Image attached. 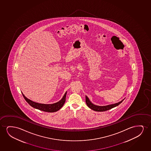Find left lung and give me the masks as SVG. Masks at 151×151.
<instances>
[{"instance_id": "obj_1", "label": "left lung", "mask_w": 151, "mask_h": 151, "mask_svg": "<svg viewBox=\"0 0 151 151\" xmlns=\"http://www.w3.org/2000/svg\"><path fill=\"white\" fill-rule=\"evenodd\" d=\"M124 99H123L120 102L117 103L111 104V105H109L99 106L95 105L94 104L92 103L89 100V98L87 97V96H86V102L87 106L90 109L94 110L95 111H107V110H108L111 109L112 108L115 107L116 106L120 105V104L121 103L122 101H124Z\"/></svg>"}]
</instances>
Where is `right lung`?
<instances>
[{
  "mask_svg": "<svg viewBox=\"0 0 151 151\" xmlns=\"http://www.w3.org/2000/svg\"><path fill=\"white\" fill-rule=\"evenodd\" d=\"M66 93H67V92H66L64 94V96H63L62 99H61L60 101H59L56 103L52 104H43L35 103V102H34L28 99H27V97L23 94V93H22L23 94V97H24V99L26 100V101H27V103L32 107L35 108V109H37L43 111L54 112L57 111L58 110L60 109V108H61L62 106L64 105V103L65 101Z\"/></svg>",
  "mask_w": 151,
  "mask_h": 151,
  "instance_id": "add662e5",
  "label": "right lung"
}]
</instances>
